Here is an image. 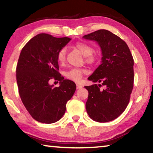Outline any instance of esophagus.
<instances>
[{
    "mask_svg": "<svg viewBox=\"0 0 153 153\" xmlns=\"http://www.w3.org/2000/svg\"><path fill=\"white\" fill-rule=\"evenodd\" d=\"M76 88H77V89H81L82 88V85H80V84H76Z\"/></svg>",
    "mask_w": 153,
    "mask_h": 153,
    "instance_id": "34e87169",
    "label": "esophagus"
}]
</instances>
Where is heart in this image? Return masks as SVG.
I'll return each mask as SVG.
<instances>
[{"label": "heart", "mask_w": 153, "mask_h": 153, "mask_svg": "<svg viewBox=\"0 0 153 153\" xmlns=\"http://www.w3.org/2000/svg\"><path fill=\"white\" fill-rule=\"evenodd\" d=\"M75 48L77 49L84 56V61L87 64L94 65L98 61V55L94 52V48L91 45L84 42H77L75 44ZM56 59L61 65L66 61V49L61 48L56 54ZM88 70L84 68H73L67 71L65 76L67 79L79 82L81 81L83 75L87 74Z\"/></svg>", "instance_id": "heart-1"}]
</instances>
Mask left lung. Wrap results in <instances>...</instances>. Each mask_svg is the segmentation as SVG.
I'll use <instances>...</instances> for the list:
<instances>
[{
	"label": "left lung",
	"mask_w": 153,
	"mask_h": 153,
	"mask_svg": "<svg viewBox=\"0 0 153 153\" xmlns=\"http://www.w3.org/2000/svg\"><path fill=\"white\" fill-rule=\"evenodd\" d=\"M95 40L102 50V64L88 77L93 84L88 90L86 108L89 117L98 122H108L117 118L128 106L134 87V59L124 40L107 30L85 35ZM104 86L101 90L100 88Z\"/></svg>",
	"instance_id": "left-lung-1"
}]
</instances>
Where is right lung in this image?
Wrapping results in <instances>:
<instances>
[{"label":"right lung","mask_w":153,"mask_h":153,"mask_svg":"<svg viewBox=\"0 0 153 153\" xmlns=\"http://www.w3.org/2000/svg\"><path fill=\"white\" fill-rule=\"evenodd\" d=\"M71 39L39 33L21 51L16 67L19 94L28 113L41 123H53L63 117L66 104L76 90L74 82L64 79L59 71L56 54ZM60 82L59 87L48 82Z\"/></svg>","instance_id":"obj_1"}]
</instances>
